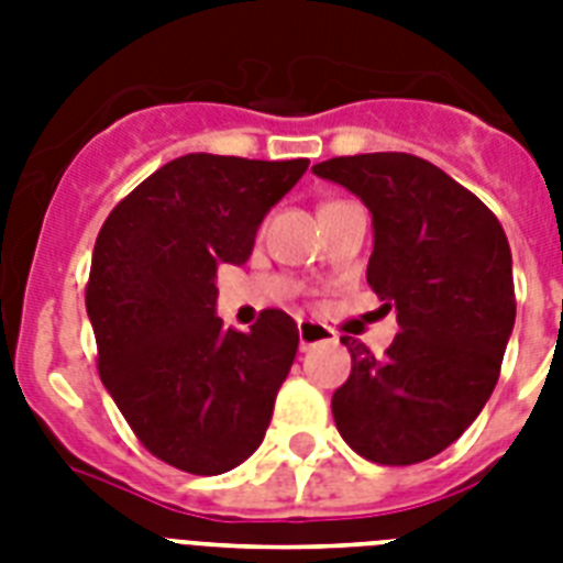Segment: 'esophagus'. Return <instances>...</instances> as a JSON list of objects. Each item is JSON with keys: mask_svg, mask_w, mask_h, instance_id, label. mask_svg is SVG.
Returning a JSON list of instances; mask_svg holds the SVG:
<instances>
[{"mask_svg": "<svg viewBox=\"0 0 563 563\" xmlns=\"http://www.w3.org/2000/svg\"><path fill=\"white\" fill-rule=\"evenodd\" d=\"M298 339L300 351H309L312 344L330 342V339H333V330L324 324H316V321H298Z\"/></svg>", "mask_w": 563, "mask_h": 563, "instance_id": "obj_1", "label": "esophagus"}]
</instances>
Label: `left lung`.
I'll use <instances>...</instances> for the list:
<instances>
[{
  "mask_svg": "<svg viewBox=\"0 0 563 563\" xmlns=\"http://www.w3.org/2000/svg\"><path fill=\"white\" fill-rule=\"evenodd\" d=\"M374 216L371 289L397 312L383 360L360 342L333 418L376 464H418L471 427L499 379L517 300L506 230L485 203L415 154L376 152L312 166Z\"/></svg>",
  "mask_w": 563,
  "mask_h": 563,
  "instance_id": "8db88e82",
  "label": "left lung"
}]
</instances>
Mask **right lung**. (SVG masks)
<instances>
[{
  "instance_id": "obj_1",
  "label": "right lung",
  "mask_w": 563,
  "mask_h": 563,
  "mask_svg": "<svg viewBox=\"0 0 563 563\" xmlns=\"http://www.w3.org/2000/svg\"><path fill=\"white\" fill-rule=\"evenodd\" d=\"M307 166L187 154L101 224L87 283L101 383L145 450L178 471L219 476L263 444L298 324L263 309L247 333L224 330L216 272L245 263Z\"/></svg>"
}]
</instances>
